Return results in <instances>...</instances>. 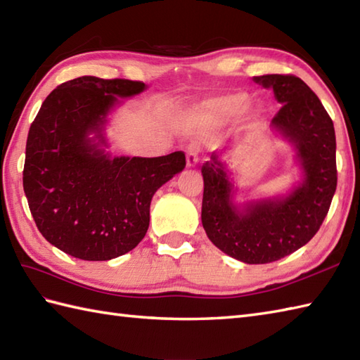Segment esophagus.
Masks as SVG:
<instances>
[{
    "mask_svg": "<svg viewBox=\"0 0 360 360\" xmlns=\"http://www.w3.org/2000/svg\"><path fill=\"white\" fill-rule=\"evenodd\" d=\"M186 153H187V165L195 167L198 162V153H200V147H198L196 143H190Z\"/></svg>",
    "mask_w": 360,
    "mask_h": 360,
    "instance_id": "34e87169",
    "label": "esophagus"
}]
</instances>
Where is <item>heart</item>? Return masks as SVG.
<instances>
[{
	"label": "heart",
	"mask_w": 360,
	"mask_h": 360,
	"mask_svg": "<svg viewBox=\"0 0 360 360\" xmlns=\"http://www.w3.org/2000/svg\"><path fill=\"white\" fill-rule=\"evenodd\" d=\"M248 106H249V96L246 93H231V94L221 96L212 103V108L224 119L238 117L240 114L246 111ZM262 112H263L262 110H257L255 116L259 117L262 116Z\"/></svg>",
	"instance_id": "b5f03b06"
}]
</instances>
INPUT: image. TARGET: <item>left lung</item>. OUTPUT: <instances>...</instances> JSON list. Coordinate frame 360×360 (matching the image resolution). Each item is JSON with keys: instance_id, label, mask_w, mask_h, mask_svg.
Wrapping results in <instances>:
<instances>
[{"instance_id": "left-lung-1", "label": "left lung", "mask_w": 360, "mask_h": 360, "mask_svg": "<svg viewBox=\"0 0 360 360\" xmlns=\"http://www.w3.org/2000/svg\"><path fill=\"white\" fill-rule=\"evenodd\" d=\"M272 89L281 108L272 128L297 150L304 179L288 196L236 207L232 181L218 153L202 164L201 219L209 240L224 254L248 264H264L304 246L322 226L338 187L335 133L330 114L302 79L290 74L254 77Z\"/></svg>"}]
</instances>
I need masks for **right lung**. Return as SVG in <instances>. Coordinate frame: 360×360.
Masks as SVG:
<instances>
[{
    "label": "right lung",
    "mask_w": 360,
    "mask_h": 360,
    "mask_svg": "<svg viewBox=\"0 0 360 360\" xmlns=\"http://www.w3.org/2000/svg\"><path fill=\"white\" fill-rule=\"evenodd\" d=\"M143 89L142 82L83 75L53 89L29 128L22 170L29 209L44 238L68 255L106 262L133 250L148 231L153 195L184 170L182 151L111 158L101 148L117 97Z\"/></svg>",
    "instance_id": "add662e5"
}]
</instances>
